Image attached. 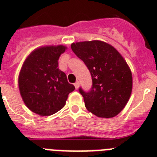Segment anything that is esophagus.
Instances as JSON below:
<instances>
[{
    "mask_svg": "<svg viewBox=\"0 0 157 157\" xmlns=\"http://www.w3.org/2000/svg\"><path fill=\"white\" fill-rule=\"evenodd\" d=\"M74 85L76 90H78V88H79V82H76Z\"/></svg>",
    "mask_w": 157,
    "mask_h": 157,
    "instance_id": "esophagus-1",
    "label": "esophagus"
}]
</instances>
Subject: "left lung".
I'll use <instances>...</instances> for the list:
<instances>
[{
  "mask_svg": "<svg viewBox=\"0 0 157 157\" xmlns=\"http://www.w3.org/2000/svg\"><path fill=\"white\" fill-rule=\"evenodd\" d=\"M71 47L91 73V90L85 93L79 89L86 109L98 117L117 116L132 91V71L124 58L113 46L101 40L72 43Z\"/></svg>",
  "mask_w": 157,
  "mask_h": 157,
  "instance_id": "left-lung-1",
  "label": "left lung"
}]
</instances>
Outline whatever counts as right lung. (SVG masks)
<instances>
[{
	"mask_svg": "<svg viewBox=\"0 0 157 157\" xmlns=\"http://www.w3.org/2000/svg\"><path fill=\"white\" fill-rule=\"evenodd\" d=\"M67 49L64 45L36 48L27 56L18 75V90L31 111L50 116L62 109L75 86L58 68L60 56Z\"/></svg>",
	"mask_w": 157,
	"mask_h": 157,
	"instance_id": "1",
	"label": "right lung"
}]
</instances>
